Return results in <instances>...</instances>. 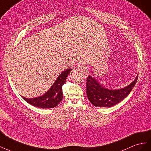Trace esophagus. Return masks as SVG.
I'll list each match as a JSON object with an SVG mask.
<instances>
[{
	"label": "esophagus",
	"mask_w": 151,
	"mask_h": 151,
	"mask_svg": "<svg viewBox=\"0 0 151 151\" xmlns=\"http://www.w3.org/2000/svg\"><path fill=\"white\" fill-rule=\"evenodd\" d=\"M77 69H78V71H80V72L83 73V75H84V76H88V71L87 67L86 66L85 64H81V63L79 65H78V66H77Z\"/></svg>",
	"instance_id": "esophagus-1"
}]
</instances>
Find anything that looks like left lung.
I'll return each instance as SVG.
<instances>
[{
	"label": "left lung",
	"mask_w": 151,
	"mask_h": 151,
	"mask_svg": "<svg viewBox=\"0 0 151 151\" xmlns=\"http://www.w3.org/2000/svg\"><path fill=\"white\" fill-rule=\"evenodd\" d=\"M138 75L135 80L126 87L112 90L103 87L93 77L87 78L86 92L89 101L96 107H110L118 104L130 93L137 83Z\"/></svg>",
	"instance_id": "1"
}]
</instances>
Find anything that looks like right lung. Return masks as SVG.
I'll return each mask as SVG.
<instances>
[{"instance_id":"obj_1","label":"right lung","mask_w":151,"mask_h":151,"mask_svg":"<svg viewBox=\"0 0 151 151\" xmlns=\"http://www.w3.org/2000/svg\"><path fill=\"white\" fill-rule=\"evenodd\" d=\"M71 70V69L69 68L62 72L48 91L42 96L32 99L24 97L22 98L28 104L42 109H49L56 107L63 99L62 87L65 83Z\"/></svg>"}]
</instances>
